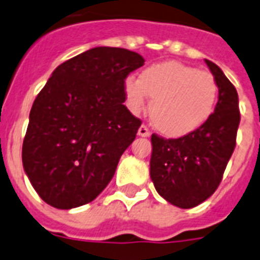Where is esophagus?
I'll use <instances>...</instances> for the list:
<instances>
[{"mask_svg": "<svg viewBox=\"0 0 260 260\" xmlns=\"http://www.w3.org/2000/svg\"><path fill=\"white\" fill-rule=\"evenodd\" d=\"M138 136L140 137H149L150 136V132H149V128L146 127V126H141L140 128H138Z\"/></svg>", "mask_w": 260, "mask_h": 260, "instance_id": "34e87169", "label": "esophagus"}]
</instances>
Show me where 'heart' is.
Segmentation results:
<instances>
[{"instance_id": "1", "label": "heart", "mask_w": 260, "mask_h": 260, "mask_svg": "<svg viewBox=\"0 0 260 260\" xmlns=\"http://www.w3.org/2000/svg\"><path fill=\"white\" fill-rule=\"evenodd\" d=\"M124 94L134 112L152 98L149 115L158 132L178 138L198 130L213 115L218 84L212 73L176 61L149 66L140 78L124 80Z\"/></svg>"}]
</instances>
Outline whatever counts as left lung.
Segmentation results:
<instances>
[{
  "mask_svg": "<svg viewBox=\"0 0 260 260\" xmlns=\"http://www.w3.org/2000/svg\"><path fill=\"white\" fill-rule=\"evenodd\" d=\"M205 62L218 84L213 115L202 127L180 138L152 134L153 184L162 198L182 209L198 206L220 186L240 123L236 88L216 63Z\"/></svg>",
  "mask_w": 260,
  "mask_h": 260,
  "instance_id": "left-lung-1",
  "label": "left lung"
}]
</instances>
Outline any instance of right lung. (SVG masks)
Instances as JSON below:
<instances>
[{"mask_svg":"<svg viewBox=\"0 0 260 260\" xmlns=\"http://www.w3.org/2000/svg\"><path fill=\"white\" fill-rule=\"evenodd\" d=\"M144 62L126 48L94 47L54 70L23 142L24 171L44 202L82 206L111 182L141 126L123 104L124 80Z\"/></svg>","mask_w":260,"mask_h":260,"instance_id":"add662e5","label":"right lung"}]
</instances>
